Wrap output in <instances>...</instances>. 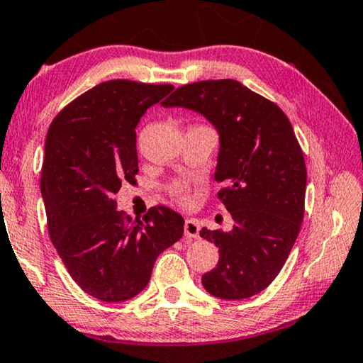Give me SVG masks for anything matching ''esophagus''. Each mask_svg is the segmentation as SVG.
Returning <instances> with one entry per match:
<instances>
[{"label": "esophagus", "instance_id": "34e87169", "mask_svg": "<svg viewBox=\"0 0 363 363\" xmlns=\"http://www.w3.org/2000/svg\"><path fill=\"white\" fill-rule=\"evenodd\" d=\"M200 225L196 218H187L186 223H184V233L187 238H199Z\"/></svg>", "mask_w": 363, "mask_h": 363}]
</instances>
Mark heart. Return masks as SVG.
<instances>
[{
    "label": "heart",
    "mask_w": 363,
    "mask_h": 363,
    "mask_svg": "<svg viewBox=\"0 0 363 363\" xmlns=\"http://www.w3.org/2000/svg\"><path fill=\"white\" fill-rule=\"evenodd\" d=\"M172 194L181 200V202H187L189 200V189L184 182H176L174 186H172Z\"/></svg>",
    "instance_id": "obj_1"
}]
</instances>
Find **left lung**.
<instances>
[{"mask_svg":"<svg viewBox=\"0 0 363 363\" xmlns=\"http://www.w3.org/2000/svg\"><path fill=\"white\" fill-rule=\"evenodd\" d=\"M161 106L202 113L220 135L215 181L225 182L218 199L235 225L200 230L220 252L202 285L223 300L250 298L279 275L305 213L306 166L291 123L277 104L235 79L181 86Z\"/></svg>","mask_w":363,"mask_h":363,"instance_id":"obj_1","label":"left lung"}]
</instances>
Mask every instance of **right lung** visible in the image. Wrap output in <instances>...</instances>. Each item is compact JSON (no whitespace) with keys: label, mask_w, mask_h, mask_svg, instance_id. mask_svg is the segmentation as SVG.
<instances>
[{"label":"right lung","mask_w":363,"mask_h":363,"mask_svg":"<svg viewBox=\"0 0 363 363\" xmlns=\"http://www.w3.org/2000/svg\"><path fill=\"white\" fill-rule=\"evenodd\" d=\"M172 89L106 81L69 102L48 128L40 179L48 235L72 279L101 301L138 295L160 254L182 238L174 210L158 205L143 221L132 220L113 197L138 172L135 127Z\"/></svg>","instance_id":"add662e5"}]
</instances>
